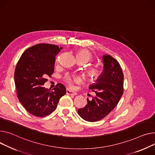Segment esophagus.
I'll return each instance as SVG.
<instances>
[{"label": "esophagus", "mask_w": 155, "mask_h": 155, "mask_svg": "<svg viewBox=\"0 0 155 155\" xmlns=\"http://www.w3.org/2000/svg\"><path fill=\"white\" fill-rule=\"evenodd\" d=\"M66 91H67V95H77V93L76 92H74L73 91H71L69 89H67Z\"/></svg>", "instance_id": "34e87169"}]
</instances>
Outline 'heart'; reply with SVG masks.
Returning <instances> with one entry per match:
<instances>
[{
    "instance_id": "1",
    "label": "heart",
    "mask_w": 155,
    "mask_h": 155,
    "mask_svg": "<svg viewBox=\"0 0 155 155\" xmlns=\"http://www.w3.org/2000/svg\"><path fill=\"white\" fill-rule=\"evenodd\" d=\"M75 57L77 61H81L83 64L90 62V61H91L94 60V56H93L92 53L89 50L85 48L78 50L77 51ZM84 72L87 79L90 81L97 80L101 74L100 69L98 67L93 65L87 67L85 69ZM64 80L67 85L70 86L74 81H77L78 78L75 77H71L69 76H66L64 77Z\"/></svg>"
}]
</instances>
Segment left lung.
I'll return each mask as SVG.
<instances>
[{
	"label": "left lung",
	"instance_id": "8db88e82",
	"mask_svg": "<svg viewBox=\"0 0 155 155\" xmlns=\"http://www.w3.org/2000/svg\"><path fill=\"white\" fill-rule=\"evenodd\" d=\"M104 71L95 85L89 87L96 95L88 98L87 105L78 110V115L86 121L94 122L105 117L115 108L123 94V71L118 61L111 56H103Z\"/></svg>",
	"mask_w": 155,
	"mask_h": 155
}]
</instances>
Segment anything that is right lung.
Segmentation results:
<instances>
[{
	"label": "right lung",
	"mask_w": 155,
	"mask_h": 155,
	"mask_svg": "<svg viewBox=\"0 0 155 155\" xmlns=\"http://www.w3.org/2000/svg\"><path fill=\"white\" fill-rule=\"evenodd\" d=\"M61 47L40 44L27 49L17 64L14 80L17 95L25 110L35 117L50 115L60 98L66 94L65 86L57 84L51 91L43 85L54 73L55 57Z\"/></svg>",
	"instance_id": "add662e5"
}]
</instances>
